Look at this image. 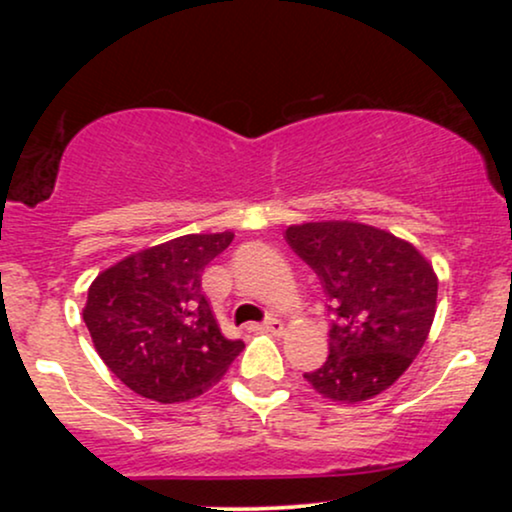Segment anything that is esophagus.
Wrapping results in <instances>:
<instances>
[{
	"label": "esophagus",
	"instance_id": "34e87169",
	"mask_svg": "<svg viewBox=\"0 0 512 512\" xmlns=\"http://www.w3.org/2000/svg\"><path fill=\"white\" fill-rule=\"evenodd\" d=\"M248 330H252V332H272V334H281V332H284V322H281L279 317H269L267 322H262V325H250Z\"/></svg>",
	"mask_w": 512,
	"mask_h": 512
}]
</instances>
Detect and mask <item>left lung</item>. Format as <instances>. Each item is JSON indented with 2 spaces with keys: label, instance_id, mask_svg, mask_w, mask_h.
Here are the masks:
<instances>
[{
  "label": "left lung",
  "instance_id": "obj_1",
  "mask_svg": "<svg viewBox=\"0 0 512 512\" xmlns=\"http://www.w3.org/2000/svg\"><path fill=\"white\" fill-rule=\"evenodd\" d=\"M286 240L320 276L337 320L330 356L303 378L317 395L356 404L395 385L436 317L438 276L409 240L358 221H310Z\"/></svg>",
  "mask_w": 512,
  "mask_h": 512
}]
</instances>
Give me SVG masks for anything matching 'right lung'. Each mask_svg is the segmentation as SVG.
Instances as JSON below:
<instances>
[{
	"label": "right lung",
	"instance_id": "obj_1",
	"mask_svg": "<svg viewBox=\"0 0 512 512\" xmlns=\"http://www.w3.org/2000/svg\"><path fill=\"white\" fill-rule=\"evenodd\" d=\"M233 233H192L144 248L88 286L84 322L98 356L129 390L161 404L195 399L243 351L202 291L204 267Z\"/></svg>",
	"mask_w": 512,
	"mask_h": 512
}]
</instances>
